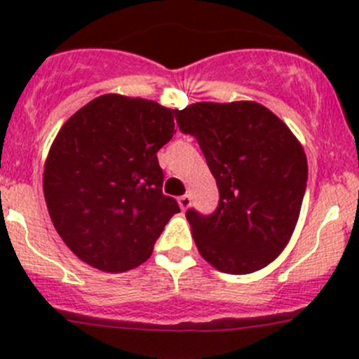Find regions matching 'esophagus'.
<instances>
[{
  "instance_id": "1",
  "label": "esophagus",
  "mask_w": 359,
  "mask_h": 359,
  "mask_svg": "<svg viewBox=\"0 0 359 359\" xmlns=\"http://www.w3.org/2000/svg\"><path fill=\"white\" fill-rule=\"evenodd\" d=\"M177 201H179V206H180V208L186 210L187 206L191 205V196H189V194H184V196H180L179 200H177Z\"/></svg>"
}]
</instances>
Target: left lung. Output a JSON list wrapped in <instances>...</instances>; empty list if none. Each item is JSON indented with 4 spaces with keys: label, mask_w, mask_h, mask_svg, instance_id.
<instances>
[{
    "label": "left lung",
    "mask_w": 359,
    "mask_h": 359,
    "mask_svg": "<svg viewBox=\"0 0 359 359\" xmlns=\"http://www.w3.org/2000/svg\"><path fill=\"white\" fill-rule=\"evenodd\" d=\"M175 112L200 144L219 187L215 212H186L201 257L248 274L287 247L307 186V159L287 125L257 102H198Z\"/></svg>",
    "instance_id": "8db88e82"
}]
</instances>
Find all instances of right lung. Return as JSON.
I'll return each mask as SVG.
<instances>
[{
	"label": "right lung",
	"mask_w": 359,
	"mask_h": 359,
	"mask_svg": "<svg viewBox=\"0 0 359 359\" xmlns=\"http://www.w3.org/2000/svg\"><path fill=\"white\" fill-rule=\"evenodd\" d=\"M173 111L153 100L100 95L57 133L43 175L57 233L83 262L119 273L149 259L173 213L158 151L175 133Z\"/></svg>",
	"instance_id": "1"
}]
</instances>
